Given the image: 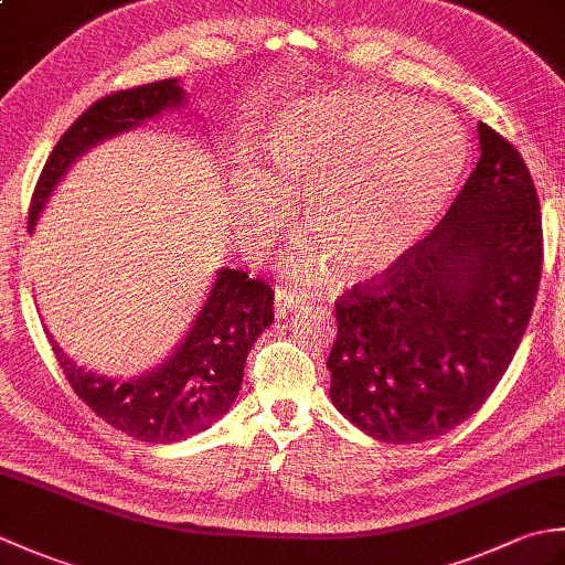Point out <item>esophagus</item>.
<instances>
[{
	"instance_id": "esophagus-1",
	"label": "esophagus",
	"mask_w": 565,
	"mask_h": 565,
	"mask_svg": "<svg viewBox=\"0 0 565 565\" xmlns=\"http://www.w3.org/2000/svg\"><path fill=\"white\" fill-rule=\"evenodd\" d=\"M296 308H301V298H298L291 289H286V286H279L274 294V316L286 318L289 313H294Z\"/></svg>"
}]
</instances>
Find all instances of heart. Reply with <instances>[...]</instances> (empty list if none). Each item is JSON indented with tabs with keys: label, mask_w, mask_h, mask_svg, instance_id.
I'll use <instances>...</instances> for the list:
<instances>
[{
	"label": "heart",
	"mask_w": 565,
	"mask_h": 565,
	"mask_svg": "<svg viewBox=\"0 0 565 565\" xmlns=\"http://www.w3.org/2000/svg\"><path fill=\"white\" fill-rule=\"evenodd\" d=\"M269 167L239 172V225L257 245L303 199L318 246L289 269L316 274L322 257L340 279L388 269L423 237L459 189L468 140L435 106L388 94H334L296 102L264 142Z\"/></svg>",
	"instance_id": "heart-1"
}]
</instances>
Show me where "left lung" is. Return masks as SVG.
<instances>
[{
	"mask_svg": "<svg viewBox=\"0 0 565 565\" xmlns=\"http://www.w3.org/2000/svg\"><path fill=\"white\" fill-rule=\"evenodd\" d=\"M481 158L444 221L334 303L332 405L388 444L435 439L505 374L542 281L539 196L522 154L478 124Z\"/></svg>",
	"mask_w": 565,
	"mask_h": 565,
	"instance_id": "1",
	"label": "left lung"
}]
</instances>
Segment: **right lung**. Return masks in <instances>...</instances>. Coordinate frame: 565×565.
Segmentation results:
<instances>
[{
  "instance_id": "obj_1",
  "label": "right lung",
  "mask_w": 565,
  "mask_h": 565,
  "mask_svg": "<svg viewBox=\"0 0 565 565\" xmlns=\"http://www.w3.org/2000/svg\"><path fill=\"white\" fill-rule=\"evenodd\" d=\"M179 106H184V89L177 79L111 92L94 102L65 130L43 167L31 199L29 233L60 177L82 152ZM271 306L269 284L223 267L174 354L146 376L130 381L84 371L63 354L51 334L47 340L70 386L106 425L140 441L170 444L199 435L231 411L243 383L245 359L262 330L274 322Z\"/></svg>"
}]
</instances>
